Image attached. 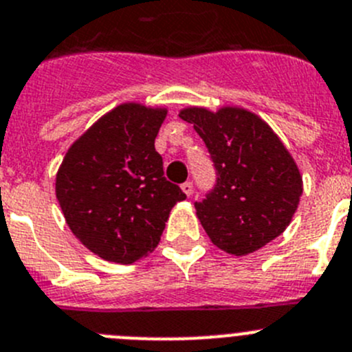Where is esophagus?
Here are the masks:
<instances>
[{"mask_svg":"<svg viewBox=\"0 0 352 352\" xmlns=\"http://www.w3.org/2000/svg\"><path fill=\"white\" fill-rule=\"evenodd\" d=\"M192 189H195V187H192V182H184L182 184V191L186 192V196H191Z\"/></svg>","mask_w":352,"mask_h":352,"instance_id":"obj_1","label":"esophagus"}]
</instances>
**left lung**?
<instances>
[{"mask_svg":"<svg viewBox=\"0 0 352 352\" xmlns=\"http://www.w3.org/2000/svg\"><path fill=\"white\" fill-rule=\"evenodd\" d=\"M208 147L217 184L196 215L213 245L243 257L267 245L292 222L302 175L262 118L243 107H186L179 113Z\"/></svg>","mask_w":352,"mask_h":352,"instance_id":"obj_1","label":"left lung"}]
</instances>
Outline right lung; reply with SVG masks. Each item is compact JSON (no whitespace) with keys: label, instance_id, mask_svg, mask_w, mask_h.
Instances as JSON below:
<instances>
[{"label":"right lung","instance_id":"obj_1","mask_svg":"<svg viewBox=\"0 0 352 352\" xmlns=\"http://www.w3.org/2000/svg\"><path fill=\"white\" fill-rule=\"evenodd\" d=\"M165 107L124 102L69 147L55 195L69 229L104 261L131 264L153 252L180 187L163 177L154 139Z\"/></svg>","mask_w":352,"mask_h":352}]
</instances>
